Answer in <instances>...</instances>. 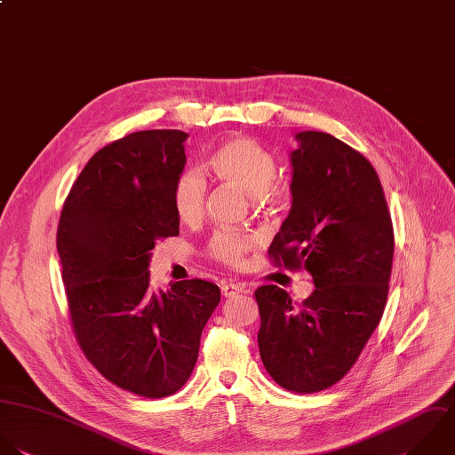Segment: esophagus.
<instances>
[{
	"mask_svg": "<svg viewBox=\"0 0 455 455\" xmlns=\"http://www.w3.org/2000/svg\"><path fill=\"white\" fill-rule=\"evenodd\" d=\"M243 292H246V289L241 283H228V282L221 283V294L225 298H234V296L243 294Z\"/></svg>",
	"mask_w": 455,
	"mask_h": 455,
	"instance_id": "esophagus-1",
	"label": "esophagus"
}]
</instances>
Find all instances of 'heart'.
<instances>
[{
    "instance_id": "1",
    "label": "heart",
    "mask_w": 455,
    "mask_h": 455,
    "mask_svg": "<svg viewBox=\"0 0 455 455\" xmlns=\"http://www.w3.org/2000/svg\"><path fill=\"white\" fill-rule=\"evenodd\" d=\"M211 172L225 184L239 189L260 205L271 198L278 177L275 157L250 138H234L218 147L209 159ZM207 182L198 172H186L175 184L173 207L177 218L186 225H196L205 212ZM255 246V237L220 230L209 243L212 259L239 266L244 255Z\"/></svg>"
}]
</instances>
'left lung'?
Wrapping results in <instances>:
<instances>
[{
  "label": "left lung",
  "mask_w": 455,
  "mask_h": 455,
  "mask_svg": "<svg viewBox=\"0 0 455 455\" xmlns=\"http://www.w3.org/2000/svg\"><path fill=\"white\" fill-rule=\"evenodd\" d=\"M292 205L269 248L305 267L315 291L296 307L276 285L255 291L266 371L298 394L326 390L355 365L378 328L394 262V227L379 177L355 148L321 131L294 134Z\"/></svg>",
  "instance_id": "8db88e82"
}]
</instances>
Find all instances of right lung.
<instances>
[{
	"label": "right lung",
	"instance_id": "obj_1",
	"mask_svg": "<svg viewBox=\"0 0 455 455\" xmlns=\"http://www.w3.org/2000/svg\"><path fill=\"white\" fill-rule=\"evenodd\" d=\"M188 132H131L92 156L61 209L56 250L77 342L113 385L175 394L191 376L204 326L221 299L205 280L150 289L157 239L179 234L175 184Z\"/></svg>",
	"mask_w": 455,
	"mask_h": 455
}]
</instances>
